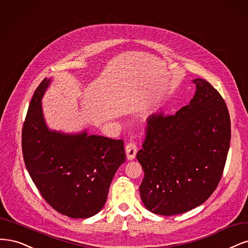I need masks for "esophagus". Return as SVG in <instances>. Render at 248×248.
I'll return each instance as SVG.
<instances>
[{
    "label": "esophagus",
    "mask_w": 248,
    "mask_h": 248,
    "mask_svg": "<svg viewBox=\"0 0 248 248\" xmlns=\"http://www.w3.org/2000/svg\"><path fill=\"white\" fill-rule=\"evenodd\" d=\"M125 154L127 159H134L136 156V154H137V144H136L135 141H131L126 144L125 146Z\"/></svg>",
    "instance_id": "obj_1"
}]
</instances>
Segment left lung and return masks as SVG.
<instances>
[{"mask_svg": "<svg viewBox=\"0 0 248 248\" xmlns=\"http://www.w3.org/2000/svg\"><path fill=\"white\" fill-rule=\"evenodd\" d=\"M188 105L175 114L147 118L145 139L137 159L144 171L139 187L146 208L175 215L203 204L222 176L231 141L228 107L204 79Z\"/></svg>", "mask_w": 248, "mask_h": 248, "instance_id": "left-lung-1", "label": "left lung"}]
</instances>
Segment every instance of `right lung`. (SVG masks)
<instances>
[{"mask_svg":"<svg viewBox=\"0 0 248 248\" xmlns=\"http://www.w3.org/2000/svg\"><path fill=\"white\" fill-rule=\"evenodd\" d=\"M50 80L39 84L21 134L22 155L31 180L54 210L87 218L106 203L110 183L125 161L124 140L62 134L47 127L41 100Z\"/></svg>","mask_w":248,"mask_h":248,"instance_id":"add662e5","label":"right lung"}]
</instances>
